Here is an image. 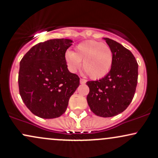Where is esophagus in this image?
Segmentation results:
<instances>
[{
  "mask_svg": "<svg viewBox=\"0 0 158 158\" xmlns=\"http://www.w3.org/2000/svg\"><path fill=\"white\" fill-rule=\"evenodd\" d=\"M86 82V81L85 79L81 78V80H80V83H81V84H85Z\"/></svg>",
  "mask_w": 158,
  "mask_h": 158,
  "instance_id": "obj_1",
  "label": "esophagus"
}]
</instances>
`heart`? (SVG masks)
<instances>
[{
  "label": "heart",
  "instance_id": "obj_1",
  "mask_svg": "<svg viewBox=\"0 0 158 158\" xmlns=\"http://www.w3.org/2000/svg\"><path fill=\"white\" fill-rule=\"evenodd\" d=\"M65 60L68 69L76 72L81 68V61L86 74L92 79H101L111 71L114 54L109 46L96 40H86L75 47V51L67 50Z\"/></svg>",
  "mask_w": 158,
  "mask_h": 158
}]
</instances>
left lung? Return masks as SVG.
I'll return each mask as SVG.
<instances>
[{"label": "left lung", "mask_w": 158, "mask_h": 158, "mask_svg": "<svg viewBox=\"0 0 158 158\" xmlns=\"http://www.w3.org/2000/svg\"><path fill=\"white\" fill-rule=\"evenodd\" d=\"M114 54L109 73L99 81H87L89 93L86 100L90 110L102 118L123 112L135 95L138 81V63L131 52L120 44L104 38Z\"/></svg>", "instance_id": "obj_1"}]
</instances>
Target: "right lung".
Segmentation results:
<instances>
[{"mask_svg": "<svg viewBox=\"0 0 158 158\" xmlns=\"http://www.w3.org/2000/svg\"><path fill=\"white\" fill-rule=\"evenodd\" d=\"M70 39H51L32 47L19 63V89L23 102L36 116L45 119L65 113L80 78L68 69L65 60Z\"/></svg>", "mask_w": 158, "mask_h": 158, "instance_id": "1", "label": "right lung"}]
</instances>
